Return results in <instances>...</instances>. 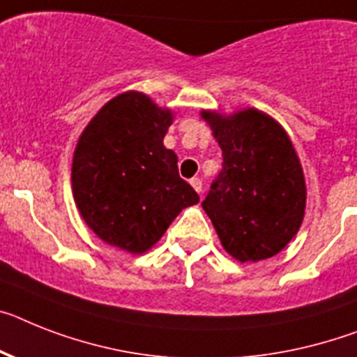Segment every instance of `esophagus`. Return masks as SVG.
Returning <instances> with one entry per match:
<instances>
[{
    "instance_id": "obj_1",
    "label": "esophagus",
    "mask_w": 357,
    "mask_h": 357,
    "mask_svg": "<svg viewBox=\"0 0 357 357\" xmlns=\"http://www.w3.org/2000/svg\"><path fill=\"white\" fill-rule=\"evenodd\" d=\"M190 185H192L194 190H196L197 194L203 192V183H202V179H199V178H192V179H190Z\"/></svg>"
}]
</instances>
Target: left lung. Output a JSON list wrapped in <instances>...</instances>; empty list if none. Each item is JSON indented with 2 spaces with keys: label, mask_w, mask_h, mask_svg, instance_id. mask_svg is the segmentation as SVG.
Segmentation results:
<instances>
[{
  "label": "left lung",
  "mask_w": 357,
  "mask_h": 357,
  "mask_svg": "<svg viewBox=\"0 0 357 357\" xmlns=\"http://www.w3.org/2000/svg\"><path fill=\"white\" fill-rule=\"evenodd\" d=\"M202 116L223 151L221 172L202 203L221 245L243 263L275 256L305 214L307 188L294 146L280 123L256 109Z\"/></svg>",
  "instance_id": "left-lung-1"
}]
</instances>
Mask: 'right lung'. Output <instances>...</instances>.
Masks as SVG:
<instances>
[{"mask_svg":"<svg viewBox=\"0 0 357 357\" xmlns=\"http://www.w3.org/2000/svg\"><path fill=\"white\" fill-rule=\"evenodd\" d=\"M172 114L142 92L116 96L77 142L72 190L85 223L105 243L142 254L199 196L179 178L178 155L165 149Z\"/></svg>","mask_w":357,"mask_h":357,"instance_id":"1","label":"right lung"}]
</instances>
